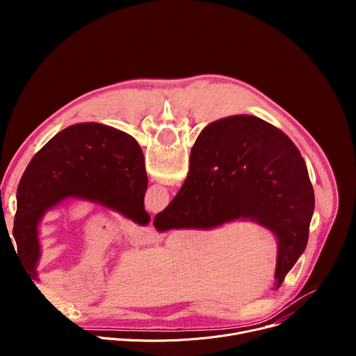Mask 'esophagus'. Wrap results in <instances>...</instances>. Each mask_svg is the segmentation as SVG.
Returning <instances> with one entry per match:
<instances>
[{
	"instance_id": "esophagus-1",
	"label": "esophagus",
	"mask_w": 356,
	"mask_h": 356,
	"mask_svg": "<svg viewBox=\"0 0 356 356\" xmlns=\"http://www.w3.org/2000/svg\"><path fill=\"white\" fill-rule=\"evenodd\" d=\"M139 235L143 238V239H155V231H154V228L152 227H147V228H145V229H142L140 232H139Z\"/></svg>"
}]
</instances>
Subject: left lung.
Returning a JSON list of instances; mask_svg holds the SVG:
<instances>
[{"label": "left lung", "mask_w": 356, "mask_h": 356, "mask_svg": "<svg viewBox=\"0 0 356 356\" xmlns=\"http://www.w3.org/2000/svg\"><path fill=\"white\" fill-rule=\"evenodd\" d=\"M146 188L142 149L131 135L97 122L60 131L32 158L17 190L13 235L19 261L36 279L38 225L46 211L67 198L95 202L147 225Z\"/></svg>", "instance_id": "8db88e82"}]
</instances>
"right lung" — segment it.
<instances>
[{"instance_id":"add662e5","label":"right lung","mask_w":356,"mask_h":356,"mask_svg":"<svg viewBox=\"0 0 356 356\" xmlns=\"http://www.w3.org/2000/svg\"><path fill=\"white\" fill-rule=\"evenodd\" d=\"M314 202L306 162L290 138L258 117L234 115L201 131L188 175L154 225L165 232L257 222L277 238L279 287L307 246Z\"/></svg>"}]
</instances>
